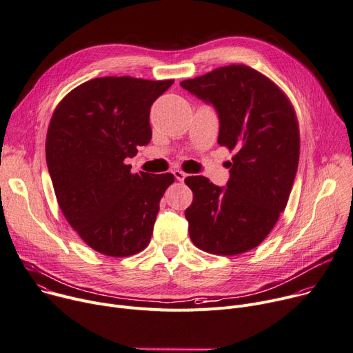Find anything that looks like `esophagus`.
Returning a JSON list of instances; mask_svg holds the SVG:
<instances>
[{
  "label": "esophagus",
  "mask_w": 353,
  "mask_h": 353,
  "mask_svg": "<svg viewBox=\"0 0 353 353\" xmlns=\"http://www.w3.org/2000/svg\"><path fill=\"white\" fill-rule=\"evenodd\" d=\"M174 175H175V178H176L178 181H181V182L186 178V174H185L183 171H179V170H178V171H174Z\"/></svg>",
  "instance_id": "esophagus-1"
}]
</instances>
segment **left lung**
Instances as JSON below:
<instances>
[{
    "mask_svg": "<svg viewBox=\"0 0 353 353\" xmlns=\"http://www.w3.org/2000/svg\"><path fill=\"white\" fill-rule=\"evenodd\" d=\"M181 86L218 110L226 147L228 188L188 176L194 199L185 210L194 245L210 254L246 253L268 236L285 209L300 159V128L288 96L263 73L229 65Z\"/></svg>",
    "mask_w": 353,
    "mask_h": 353,
    "instance_id": "obj_1",
    "label": "left lung"
}]
</instances>
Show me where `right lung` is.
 Returning <instances> with one entry per match:
<instances>
[{
  "label": "right lung",
  "instance_id": "obj_1",
  "mask_svg": "<svg viewBox=\"0 0 353 353\" xmlns=\"http://www.w3.org/2000/svg\"><path fill=\"white\" fill-rule=\"evenodd\" d=\"M174 83L131 76L96 77L57 105L46 134V164L58 205L89 248L128 257L151 240L170 172L132 174L125 158L151 141V104Z\"/></svg>",
  "mask_w": 353,
  "mask_h": 353
}]
</instances>
